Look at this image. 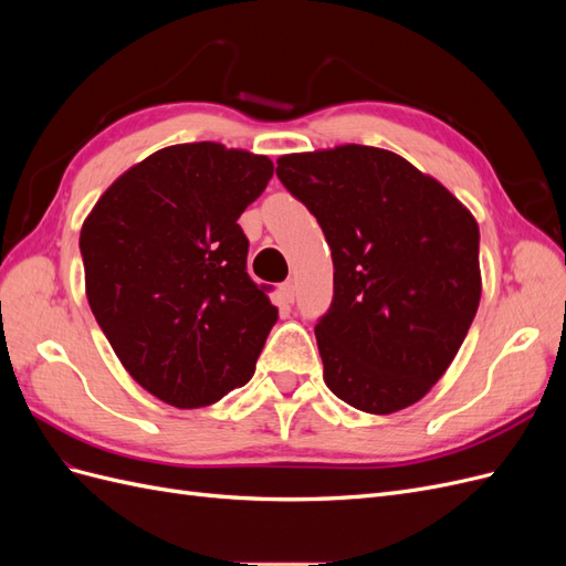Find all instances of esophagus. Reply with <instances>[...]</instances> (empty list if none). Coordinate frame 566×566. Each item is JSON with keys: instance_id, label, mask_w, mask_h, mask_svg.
I'll return each instance as SVG.
<instances>
[{"instance_id": "obj_1", "label": "esophagus", "mask_w": 566, "mask_h": 566, "mask_svg": "<svg viewBox=\"0 0 566 566\" xmlns=\"http://www.w3.org/2000/svg\"><path fill=\"white\" fill-rule=\"evenodd\" d=\"M281 297L287 302V304H293L295 302V285H293V281H285V283H281Z\"/></svg>"}]
</instances>
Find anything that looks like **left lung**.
<instances>
[{"instance_id": "left-lung-1", "label": "left lung", "mask_w": 566, "mask_h": 566, "mask_svg": "<svg viewBox=\"0 0 566 566\" xmlns=\"http://www.w3.org/2000/svg\"><path fill=\"white\" fill-rule=\"evenodd\" d=\"M276 175L333 254V302L314 328L325 385L375 416L420 401L482 297L474 217L437 179L373 146L293 153Z\"/></svg>"}]
</instances>
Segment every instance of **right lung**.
<instances>
[{
    "mask_svg": "<svg viewBox=\"0 0 566 566\" xmlns=\"http://www.w3.org/2000/svg\"><path fill=\"white\" fill-rule=\"evenodd\" d=\"M273 175L266 156L179 144L134 165L80 233L87 300L132 378L177 408L243 387L279 321L248 273L238 217Z\"/></svg>",
    "mask_w": 566,
    "mask_h": 566,
    "instance_id": "add662e5",
    "label": "right lung"
}]
</instances>
